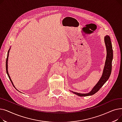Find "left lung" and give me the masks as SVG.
<instances>
[{"label": "left lung", "mask_w": 122, "mask_h": 122, "mask_svg": "<svg viewBox=\"0 0 122 122\" xmlns=\"http://www.w3.org/2000/svg\"><path fill=\"white\" fill-rule=\"evenodd\" d=\"M104 42L106 48L107 55L105 63V66L103 69V74H102L101 78L97 85L93 87L92 90L89 92L87 93H80L71 91L74 94L80 96V97H87V96L93 95L99 90L101 87L107 81L108 79L109 78L111 73L112 62L113 57L112 46L109 36L107 35L104 37Z\"/></svg>", "instance_id": "8db88e82"}]
</instances>
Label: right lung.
<instances>
[{
  "label": "right lung",
  "mask_w": 122,
  "mask_h": 122,
  "mask_svg": "<svg viewBox=\"0 0 122 122\" xmlns=\"http://www.w3.org/2000/svg\"><path fill=\"white\" fill-rule=\"evenodd\" d=\"M10 50V48L9 49V50H8V51L7 57V58H6V73H7V75H8V77H9V79H10L11 82H12V84L13 86H14L13 84V82H12V80H11V78H10V76H9V75L8 71V56H9V53ZM14 87H15V86H14ZM17 91H19L18 90H17Z\"/></svg>",
  "instance_id": "1"
}]
</instances>
